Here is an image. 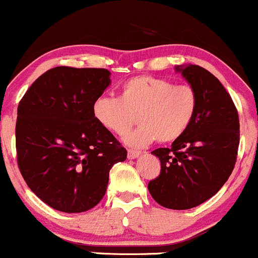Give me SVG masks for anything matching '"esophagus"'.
<instances>
[{"mask_svg": "<svg viewBox=\"0 0 258 258\" xmlns=\"http://www.w3.org/2000/svg\"><path fill=\"white\" fill-rule=\"evenodd\" d=\"M141 156V152L139 151H134V149H127V158L129 159H134L137 157Z\"/></svg>", "mask_w": 258, "mask_h": 258, "instance_id": "obj_1", "label": "esophagus"}]
</instances>
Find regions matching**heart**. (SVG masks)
I'll return each mask as SVG.
<instances>
[{"mask_svg": "<svg viewBox=\"0 0 258 258\" xmlns=\"http://www.w3.org/2000/svg\"><path fill=\"white\" fill-rule=\"evenodd\" d=\"M198 110V94L186 83L143 75L125 81L120 96L101 95L92 105L94 116L111 133L121 136L136 122L137 129L124 137L131 147L142 148L153 142L171 143L187 132Z\"/></svg>", "mask_w": 258, "mask_h": 258, "instance_id": "1", "label": "heart"}]
</instances>
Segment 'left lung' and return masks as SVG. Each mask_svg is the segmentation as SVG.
Instances as JSON below:
<instances>
[{
	"mask_svg": "<svg viewBox=\"0 0 258 258\" xmlns=\"http://www.w3.org/2000/svg\"><path fill=\"white\" fill-rule=\"evenodd\" d=\"M195 88L198 110L171 148L154 149L161 173L148 190L159 205L185 210L203 204L227 182L237 161L239 117L232 97L214 75L196 64L176 67Z\"/></svg>",
	"mask_w": 258,
	"mask_h": 258,
	"instance_id": "8db88e82",
	"label": "left lung"
}]
</instances>
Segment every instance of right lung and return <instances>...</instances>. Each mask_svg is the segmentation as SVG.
<instances>
[{"label":"right lung","instance_id":"right-lung-1","mask_svg":"<svg viewBox=\"0 0 258 258\" xmlns=\"http://www.w3.org/2000/svg\"><path fill=\"white\" fill-rule=\"evenodd\" d=\"M109 85L104 68L62 66L36 78L19 102L17 164L30 190L53 209L96 207L111 167L126 159V149L92 112Z\"/></svg>","mask_w":258,"mask_h":258}]
</instances>
